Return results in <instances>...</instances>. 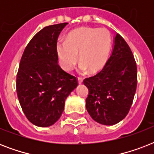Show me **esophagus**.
<instances>
[{"mask_svg":"<svg viewBox=\"0 0 154 154\" xmlns=\"http://www.w3.org/2000/svg\"><path fill=\"white\" fill-rule=\"evenodd\" d=\"M77 81H78V83H79V84H82V82H83V78H82V77H78V78H77Z\"/></svg>","mask_w":154,"mask_h":154,"instance_id":"esophagus-1","label":"esophagus"}]
</instances>
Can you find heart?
Returning <instances> with one entry per match:
<instances>
[{"mask_svg":"<svg viewBox=\"0 0 154 154\" xmlns=\"http://www.w3.org/2000/svg\"><path fill=\"white\" fill-rule=\"evenodd\" d=\"M112 45L110 32L105 29L85 27L69 33L65 42L57 45L60 65L69 71L79 60L82 72L95 73L103 69L109 56Z\"/></svg>","mask_w":154,"mask_h":154,"instance_id":"b5f03b06","label":"heart"}]
</instances>
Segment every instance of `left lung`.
I'll list each match as a JSON object with an SVG mask.
<instances>
[{
    "label": "left lung",
    "instance_id": "1",
    "mask_svg": "<svg viewBox=\"0 0 154 154\" xmlns=\"http://www.w3.org/2000/svg\"><path fill=\"white\" fill-rule=\"evenodd\" d=\"M89 89L86 109L94 121L105 125L120 122L128 114L136 93L137 65L131 49L120 34L101 71L85 78Z\"/></svg>",
    "mask_w": 154,
    "mask_h": 154
}]
</instances>
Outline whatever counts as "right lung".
<instances>
[{
    "label": "right lung",
    "instance_id": "1",
    "mask_svg": "<svg viewBox=\"0 0 154 154\" xmlns=\"http://www.w3.org/2000/svg\"><path fill=\"white\" fill-rule=\"evenodd\" d=\"M68 23L49 25L29 42L17 75V94L23 112L31 123L48 127L57 122L65 99L77 86V77L58 65L57 42Z\"/></svg>",
    "mask_w": 154,
    "mask_h": 154
}]
</instances>
